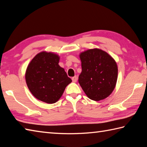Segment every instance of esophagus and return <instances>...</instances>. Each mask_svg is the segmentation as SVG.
<instances>
[{
    "label": "esophagus",
    "mask_w": 147,
    "mask_h": 147,
    "mask_svg": "<svg viewBox=\"0 0 147 147\" xmlns=\"http://www.w3.org/2000/svg\"><path fill=\"white\" fill-rule=\"evenodd\" d=\"M78 80V77L76 76H74V77L72 78V81H73V82H76Z\"/></svg>",
    "instance_id": "esophagus-1"
}]
</instances>
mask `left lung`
<instances>
[{"instance_id":"obj_1","label":"left lung","mask_w":147,"mask_h":147,"mask_svg":"<svg viewBox=\"0 0 147 147\" xmlns=\"http://www.w3.org/2000/svg\"><path fill=\"white\" fill-rule=\"evenodd\" d=\"M82 71L78 82L88 97L95 101L107 98L115 88L117 79L116 62L100 49L88 50L80 55Z\"/></svg>"}]
</instances>
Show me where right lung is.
I'll return each mask as SVG.
<instances>
[{
  "instance_id": "right-lung-1",
  "label": "right lung",
  "mask_w": 147,
  "mask_h": 147,
  "mask_svg": "<svg viewBox=\"0 0 147 147\" xmlns=\"http://www.w3.org/2000/svg\"><path fill=\"white\" fill-rule=\"evenodd\" d=\"M59 57L51 52L37 54L27 67L25 78L33 95L47 104H54L61 98L72 80L59 65Z\"/></svg>"
}]
</instances>
